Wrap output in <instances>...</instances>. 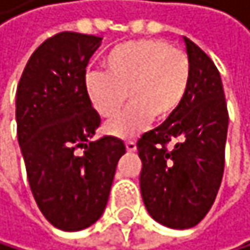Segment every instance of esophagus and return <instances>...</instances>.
<instances>
[{
  "mask_svg": "<svg viewBox=\"0 0 250 250\" xmlns=\"http://www.w3.org/2000/svg\"><path fill=\"white\" fill-rule=\"evenodd\" d=\"M126 150H127L129 153H135V151H136V144H135L133 141H127V142H126Z\"/></svg>",
  "mask_w": 250,
  "mask_h": 250,
  "instance_id": "esophagus-1",
  "label": "esophagus"
}]
</instances>
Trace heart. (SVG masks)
<instances>
[{"mask_svg":"<svg viewBox=\"0 0 250 250\" xmlns=\"http://www.w3.org/2000/svg\"><path fill=\"white\" fill-rule=\"evenodd\" d=\"M102 72L85 78V94L103 118H112L126 102L124 112L108 123L106 132L133 138L156 121L169 118L183 102L190 82V61L185 51L160 39H139L115 46L103 58Z\"/></svg>","mask_w":250,"mask_h":250,"instance_id":"obj_1","label":"heart"}]
</instances>
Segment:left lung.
Segmentation results:
<instances>
[{
    "instance_id": "1",
    "label": "left lung",
    "mask_w": 250,
    "mask_h": 250,
    "mask_svg": "<svg viewBox=\"0 0 250 250\" xmlns=\"http://www.w3.org/2000/svg\"><path fill=\"white\" fill-rule=\"evenodd\" d=\"M183 39L190 61L188 93L167 121L136 144L142 201L156 222L172 229L198 225L211 208L224 175L228 133L219 70L201 47Z\"/></svg>"
}]
</instances>
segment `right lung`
Instances as JSON below:
<instances>
[{
    "mask_svg": "<svg viewBox=\"0 0 250 250\" xmlns=\"http://www.w3.org/2000/svg\"><path fill=\"white\" fill-rule=\"evenodd\" d=\"M100 42L69 31L44 40L28 60L16 91L28 183L43 216L62 231H81L100 219L126 153L118 138L91 141L100 115L85 94V67Z\"/></svg>",
    "mask_w": 250,
    "mask_h": 250,
    "instance_id": "obj_1",
    "label": "right lung"
}]
</instances>
